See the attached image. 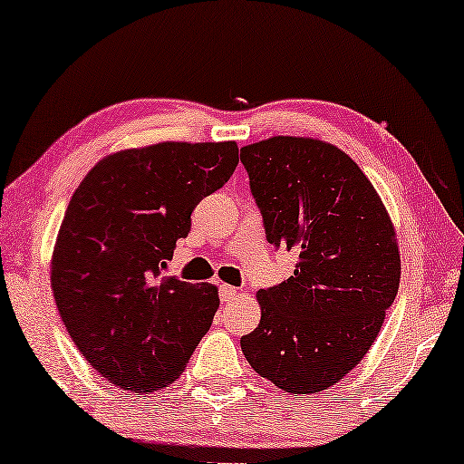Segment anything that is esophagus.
<instances>
[{
  "label": "esophagus",
  "mask_w": 464,
  "mask_h": 464,
  "mask_svg": "<svg viewBox=\"0 0 464 464\" xmlns=\"http://www.w3.org/2000/svg\"><path fill=\"white\" fill-rule=\"evenodd\" d=\"M237 295H238V289L232 287V285H221V287H219L221 302H232Z\"/></svg>",
  "instance_id": "1"
}]
</instances>
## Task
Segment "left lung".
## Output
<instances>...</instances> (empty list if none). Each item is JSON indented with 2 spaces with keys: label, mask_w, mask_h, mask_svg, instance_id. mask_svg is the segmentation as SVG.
Here are the masks:
<instances>
[{
  "label": "left lung",
  "mask_w": 464,
  "mask_h": 464,
  "mask_svg": "<svg viewBox=\"0 0 464 464\" xmlns=\"http://www.w3.org/2000/svg\"><path fill=\"white\" fill-rule=\"evenodd\" d=\"M266 238L297 253L294 276L262 289L246 361L278 389L308 395L346 376L395 302L401 259L376 189L353 158L304 137L240 150Z\"/></svg>",
  "instance_id": "left-lung-1"
}]
</instances>
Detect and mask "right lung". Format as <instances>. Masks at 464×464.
Segmentation results:
<instances>
[{
	"instance_id": "right-lung-1",
	"label": "right lung",
	"mask_w": 464,
	"mask_h": 464,
	"mask_svg": "<svg viewBox=\"0 0 464 464\" xmlns=\"http://www.w3.org/2000/svg\"><path fill=\"white\" fill-rule=\"evenodd\" d=\"M238 145L158 143L101 160L69 200L53 253L56 308L105 380L175 382L218 313V289L162 276L196 205L230 179Z\"/></svg>"
}]
</instances>
